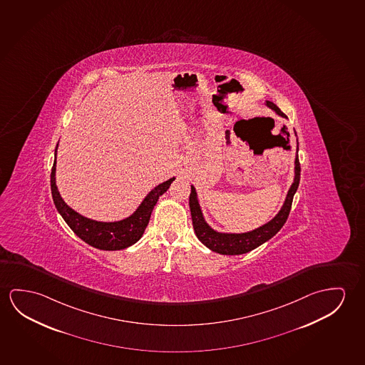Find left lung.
I'll return each mask as SVG.
<instances>
[{
  "instance_id": "obj_1",
  "label": "left lung",
  "mask_w": 365,
  "mask_h": 365,
  "mask_svg": "<svg viewBox=\"0 0 365 365\" xmlns=\"http://www.w3.org/2000/svg\"><path fill=\"white\" fill-rule=\"evenodd\" d=\"M264 103H265V106L269 107L270 110H273L281 118H287L286 115L279 110V107L274 105L273 102L265 101ZM294 134H296V131H294ZM299 178H301V167H299V160H298L297 139V153L294 158V177H293V182H292L289 190L287 192L286 200L282 205L281 210L268 222H265L254 230L239 232V234L216 231L207 224V221L203 216L202 208L198 202L196 188L191 185L190 208H191L192 224H193V229H195L198 240L202 242L205 247H207L210 250L219 252L222 255L245 254V252H252L255 247H260L262 244L272 239L278 231L281 230L283 225L286 224L288 215L291 211L293 196L297 191L298 185H299Z\"/></svg>"
}]
</instances>
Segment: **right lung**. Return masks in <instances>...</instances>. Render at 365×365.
<instances>
[{
	"instance_id": "obj_1",
	"label": "right lung",
	"mask_w": 365,
	"mask_h": 365,
	"mask_svg": "<svg viewBox=\"0 0 365 365\" xmlns=\"http://www.w3.org/2000/svg\"><path fill=\"white\" fill-rule=\"evenodd\" d=\"M58 144L54 153L56 158H54V164H53L51 174V196L58 212L61 213V216L67 222L68 226L73 230L74 234L84 242L90 244L91 247H97L100 250H108V252L123 250L134 245L135 242H139L145 231L146 226L149 224L153 208L157 205L159 197L162 196L164 192L168 191L169 185L175 180V177L154 187L152 191L146 195L143 202L139 205V207L125 219L108 221V222L88 219L77 211H74L73 208L69 207L58 191L56 180Z\"/></svg>"
}]
</instances>
